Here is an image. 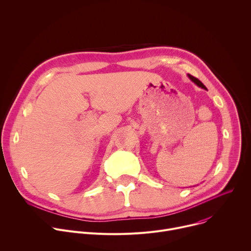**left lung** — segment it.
<instances>
[{
    "label": "left lung",
    "mask_w": 251,
    "mask_h": 251,
    "mask_svg": "<svg viewBox=\"0 0 251 251\" xmlns=\"http://www.w3.org/2000/svg\"><path fill=\"white\" fill-rule=\"evenodd\" d=\"M188 77L195 83V84H197L199 87H201L202 89H205L206 90V87L201 83V81H200L198 78H196V77H194V76H192L191 75H188Z\"/></svg>",
    "instance_id": "left-lung-1"
}]
</instances>
